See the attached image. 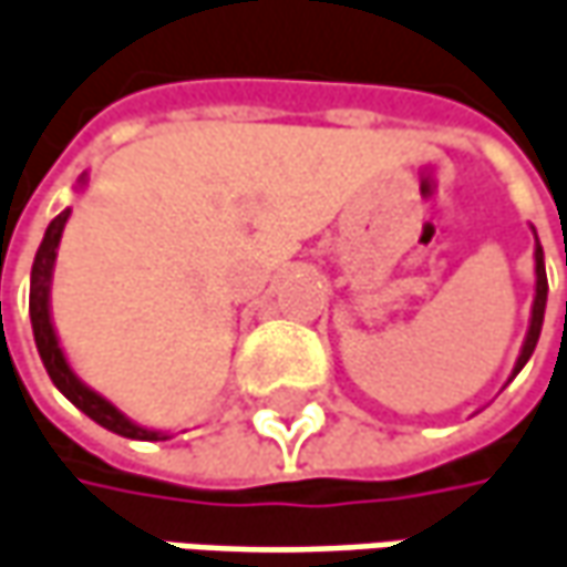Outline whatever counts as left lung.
Listing matches in <instances>:
<instances>
[{"instance_id":"1","label":"left lung","mask_w":567,"mask_h":567,"mask_svg":"<svg viewBox=\"0 0 567 567\" xmlns=\"http://www.w3.org/2000/svg\"><path fill=\"white\" fill-rule=\"evenodd\" d=\"M536 236V229H533ZM533 261H536V293H533V309H529V328H526L524 348H520V357L511 370V380L520 373L526 367V360L536 351V341H539V331H543V316H546V297H549V280H546V255H543V245L536 239V251H533ZM507 380V382H511Z\"/></svg>"}]
</instances>
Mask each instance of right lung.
Masks as SVG:
<instances>
[{"label": "right lung", "mask_w": 567, "mask_h": 567, "mask_svg": "<svg viewBox=\"0 0 567 567\" xmlns=\"http://www.w3.org/2000/svg\"><path fill=\"white\" fill-rule=\"evenodd\" d=\"M89 185V175L82 172L75 187ZM70 207L60 213L56 219H50L47 233H43L41 248L34 255V268H31V302H28V312H31V328H34V344H38V354H41L43 367H47V377L53 380V385L70 399L75 409L82 414H89L95 424L121 434L130 440H168V431H153V427H143L136 421H130L124 411L117 409L114 402H107L101 392H95L92 385L75 377V370L70 367V360L60 348V338H56V328H53V316H50V284H53V268H56V248L63 239V229H66V219H70Z\"/></svg>", "instance_id": "add662e5"}]
</instances>
